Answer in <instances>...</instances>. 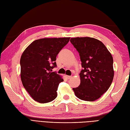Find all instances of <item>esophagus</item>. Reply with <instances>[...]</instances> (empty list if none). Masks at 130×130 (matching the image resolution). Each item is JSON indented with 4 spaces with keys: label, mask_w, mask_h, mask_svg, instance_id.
I'll return each mask as SVG.
<instances>
[{
    "label": "esophagus",
    "mask_w": 130,
    "mask_h": 130,
    "mask_svg": "<svg viewBox=\"0 0 130 130\" xmlns=\"http://www.w3.org/2000/svg\"><path fill=\"white\" fill-rule=\"evenodd\" d=\"M71 78V76H69V75H67V78L68 79H70Z\"/></svg>",
    "instance_id": "34e87169"
}]
</instances>
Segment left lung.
Here are the masks:
<instances>
[{
	"mask_svg": "<svg viewBox=\"0 0 130 130\" xmlns=\"http://www.w3.org/2000/svg\"><path fill=\"white\" fill-rule=\"evenodd\" d=\"M70 42L78 51L83 68L79 74L80 84L73 88L81 100L99 99L111 86L114 76L111 54L101 41L94 38H71Z\"/></svg>",
	"mask_w": 130,
	"mask_h": 130,
	"instance_id": "8db88e82",
	"label": "left lung"
}]
</instances>
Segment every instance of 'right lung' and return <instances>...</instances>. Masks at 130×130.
Returning a JSON list of instances; mask_svg holds the SVG:
<instances>
[{
  "label": "right lung",
  "instance_id": "right-lung-1",
  "mask_svg": "<svg viewBox=\"0 0 130 130\" xmlns=\"http://www.w3.org/2000/svg\"><path fill=\"white\" fill-rule=\"evenodd\" d=\"M70 37L45 38L27 47L20 60L21 78L23 87L35 101L50 102L57 97V88L63 81L52 70L56 67V56Z\"/></svg>",
  "mask_w": 130,
  "mask_h": 130
}]
</instances>
